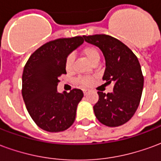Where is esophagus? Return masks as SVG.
Masks as SVG:
<instances>
[{
    "label": "esophagus",
    "instance_id": "obj_1",
    "mask_svg": "<svg viewBox=\"0 0 161 161\" xmlns=\"http://www.w3.org/2000/svg\"><path fill=\"white\" fill-rule=\"evenodd\" d=\"M83 92H84V95H86L88 93V90H86V89H84V90H83Z\"/></svg>",
    "mask_w": 161,
    "mask_h": 161
}]
</instances>
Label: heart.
Wrapping results in <instances>:
<instances>
[{
	"mask_svg": "<svg viewBox=\"0 0 161 161\" xmlns=\"http://www.w3.org/2000/svg\"><path fill=\"white\" fill-rule=\"evenodd\" d=\"M83 53L85 56V58H87L88 61L90 63H93L96 60L100 59V54L98 50L94 47V46H86L83 51ZM73 62H74V55L73 54H70L68 55L65 59V69L67 71H70L73 66ZM78 83L83 86V87H88L92 84V78L91 77H80L78 79Z\"/></svg>",
	"mask_w": 161,
	"mask_h": 161,
	"instance_id": "b5f03b06",
	"label": "heart"
}]
</instances>
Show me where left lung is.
I'll list each match as a JSON object with an SVG mask.
<instances>
[{
    "label": "left lung",
    "mask_w": 161,
    "mask_h": 161,
    "mask_svg": "<svg viewBox=\"0 0 161 161\" xmlns=\"http://www.w3.org/2000/svg\"><path fill=\"white\" fill-rule=\"evenodd\" d=\"M83 37L102 51L105 58L103 79L105 84H114L111 93L97 92L99 100L93 107L95 115L108 127L121 126L135 115L142 97L144 77L138 58L126 45L109 35Z\"/></svg>",
    "instance_id": "8db88e82"
}]
</instances>
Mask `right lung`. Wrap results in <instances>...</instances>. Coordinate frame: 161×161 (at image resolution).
<instances>
[{"instance_id":"obj_1","label":"right lung","mask_w":161,"mask_h":161,"mask_svg":"<svg viewBox=\"0 0 161 161\" xmlns=\"http://www.w3.org/2000/svg\"><path fill=\"white\" fill-rule=\"evenodd\" d=\"M84 43L80 36L46 43L30 56L22 75V97L34 122L43 130L61 132L73 124L84 93L58 92V77L66 74L67 56Z\"/></svg>"}]
</instances>
